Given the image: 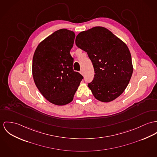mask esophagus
I'll list each match as a JSON object with an SVG mask.
<instances>
[{"label":"esophagus","instance_id":"esophagus-1","mask_svg":"<svg viewBox=\"0 0 157 157\" xmlns=\"http://www.w3.org/2000/svg\"><path fill=\"white\" fill-rule=\"evenodd\" d=\"M80 73H81V75H84V72H83L82 70H81V71H80Z\"/></svg>","mask_w":157,"mask_h":157}]
</instances>
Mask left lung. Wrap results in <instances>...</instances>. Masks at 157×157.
I'll list each match as a JSON object with an SVG mask.
<instances>
[{"instance_id":"1","label":"left lung","mask_w":157,"mask_h":157,"mask_svg":"<svg viewBox=\"0 0 157 157\" xmlns=\"http://www.w3.org/2000/svg\"><path fill=\"white\" fill-rule=\"evenodd\" d=\"M75 43L87 52L93 63L95 75L88 86L94 97L102 102H109L120 96L128 84L133 71L127 45L103 27L81 32Z\"/></svg>"}]
</instances>
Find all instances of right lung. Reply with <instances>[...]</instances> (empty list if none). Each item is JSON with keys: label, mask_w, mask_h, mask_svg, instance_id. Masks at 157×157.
<instances>
[{"label": "right lung", "mask_w": 157, "mask_h": 157, "mask_svg": "<svg viewBox=\"0 0 157 157\" xmlns=\"http://www.w3.org/2000/svg\"><path fill=\"white\" fill-rule=\"evenodd\" d=\"M75 37L72 31L59 30L38 45L33 57L32 73L36 86L43 96L56 105L71 102L84 78L73 69L70 51Z\"/></svg>", "instance_id": "1"}]
</instances>
